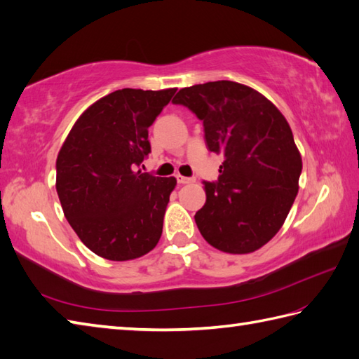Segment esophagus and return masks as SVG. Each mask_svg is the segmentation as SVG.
I'll return each mask as SVG.
<instances>
[{"label": "esophagus", "mask_w": 359, "mask_h": 359, "mask_svg": "<svg viewBox=\"0 0 359 359\" xmlns=\"http://www.w3.org/2000/svg\"><path fill=\"white\" fill-rule=\"evenodd\" d=\"M177 181H178V184H190V182H195V178H189V177H182V175H177Z\"/></svg>", "instance_id": "1"}]
</instances>
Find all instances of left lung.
<instances>
[{
	"label": "left lung",
	"instance_id": "8db88e82",
	"mask_svg": "<svg viewBox=\"0 0 359 359\" xmlns=\"http://www.w3.org/2000/svg\"><path fill=\"white\" fill-rule=\"evenodd\" d=\"M201 119L210 152L224 156L217 181H204L205 204L195 213L204 240L227 253H250L284 224L302 170L289 123L252 87L212 81L173 98Z\"/></svg>",
	"mask_w": 359,
	"mask_h": 359
}]
</instances>
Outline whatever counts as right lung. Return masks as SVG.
Listing matches in <instances>:
<instances>
[{
    "mask_svg": "<svg viewBox=\"0 0 359 359\" xmlns=\"http://www.w3.org/2000/svg\"><path fill=\"white\" fill-rule=\"evenodd\" d=\"M177 89H121L78 118L57 158V192L86 247L110 261L149 253L163 233L177 180L141 172L149 127Z\"/></svg>",
    "mask_w": 359,
    "mask_h": 359,
    "instance_id": "right-lung-1",
    "label": "right lung"
}]
</instances>
